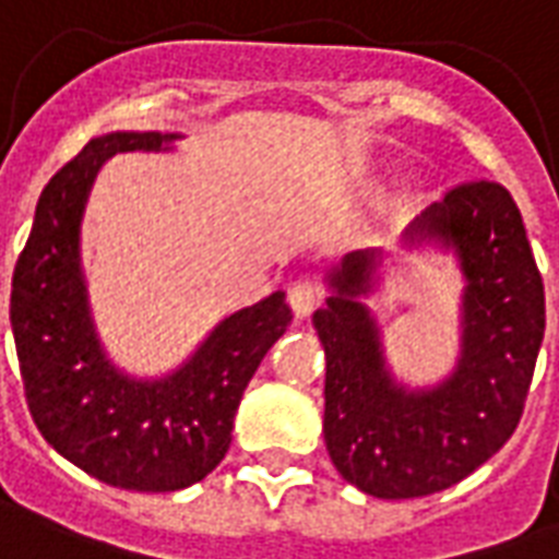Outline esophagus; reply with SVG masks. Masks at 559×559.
<instances>
[{
  "label": "esophagus",
  "instance_id": "1",
  "mask_svg": "<svg viewBox=\"0 0 559 559\" xmlns=\"http://www.w3.org/2000/svg\"><path fill=\"white\" fill-rule=\"evenodd\" d=\"M289 307H293V313L298 319H307V316L313 313L319 301H322V287L316 284V281H296L293 287H289Z\"/></svg>",
  "mask_w": 559,
  "mask_h": 559
}]
</instances>
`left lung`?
Here are the masks:
<instances>
[{
	"mask_svg": "<svg viewBox=\"0 0 559 559\" xmlns=\"http://www.w3.org/2000/svg\"><path fill=\"white\" fill-rule=\"evenodd\" d=\"M408 243L455 249L464 272L461 354L432 389L391 377L362 296L380 252H350L316 310L324 345V443L342 478L377 499H417L459 485L520 424L546 333V293L516 202L499 182H464L426 209Z\"/></svg>",
	"mask_w": 559,
	"mask_h": 559,
	"instance_id": "8db88e82",
	"label": "left lung"
}]
</instances>
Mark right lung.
I'll return each mask as SVG.
<instances>
[{
	"label": "right lung",
	"mask_w": 559,
	"mask_h": 559,
	"mask_svg": "<svg viewBox=\"0 0 559 559\" xmlns=\"http://www.w3.org/2000/svg\"><path fill=\"white\" fill-rule=\"evenodd\" d=\"M177 133H107L48 179L11 284V328L31 417L51 447L104 485L170 493L209 476L235 412L293 310L284 293L226 316L159 380L118 371L100 348L81 266L92 182L116 153L170 151Z\"/></svg>",
	"instance_id": "1"
}]
</instances>
